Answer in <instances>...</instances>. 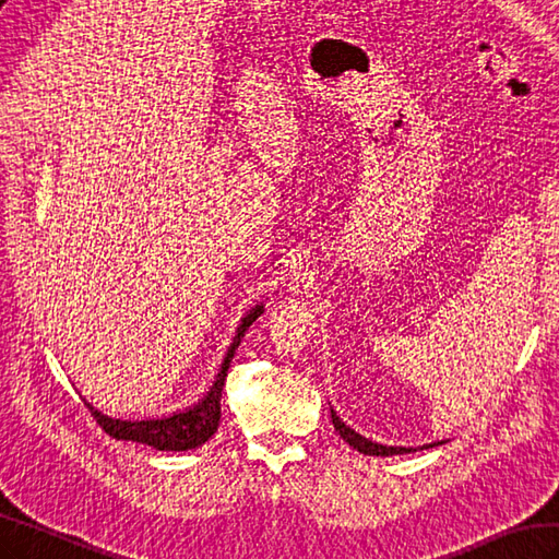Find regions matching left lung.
Returning a JSON list of instances; mask_svg holds the SVG:
<instances>
[{"instance_id": "left-lung-1", "label": "left lung", "mask_w": 559, "mask_h": 559, "mask_svg": "<svg viewBox=\"0 0 559 559\" xmlns=\"http://www.w3.org/2000/svg\"><path fill=\"white\" fill-rule=\"evenodd\" d=\"M332 425L336 429L338 437H342L348 445L356 448L358 453H365V455H379V457H389V455H403V453H413L417 451V448H405V445H384V443H377L372 439H365L362 433H358L356 429H350L348 425H344L342 417H338L334 411H332ZM445 441H439V443H429V445H421V451L425 448H433V445H441Z\"/></svg>"}]
</instances>
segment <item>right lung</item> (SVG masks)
<instances>
[{
    "label": "right lung",
    "instance_id": "obj_1",
    "mask_svg": "<svg viewBox=\"0 0 559 559\" xmlns=\"http://www.w3.org/2000/svg\"><path fill=\"white\" fill-rule=\"evenodd\" d=\"M263 310H265L263 304H255L247 316L241 318L233 344H229L223 358L221 370L215 374L213 386L199 403L185 407V411H177L173 415H163V417H148V419H120V417L104 415L87 399H83L85 405L90 407V413L99 421L108 437H114L118 441L146 443L156 448V451H189V448L203 445L217 431V425H221V399H223V386L227 379L229 362H233L235 353L241 344V336L247 334L249 326L263 316Z\"/></svg>",
    "mask_w": 559,
    "mask_h": 559
}]
</instances>
